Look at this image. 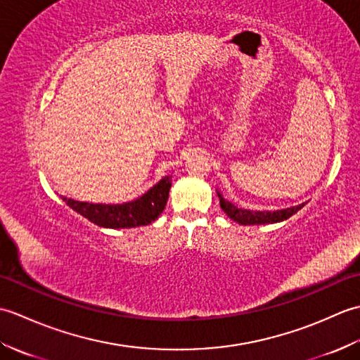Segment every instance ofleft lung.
I'll use <instances>...</instances> for the list:
<instances>
[{
    "label": "left lung",
    "mask_w": 360,
    "mask_h": 360,
    "mask_svg": "<svg viewBox=\"0 0 360 360\" xmlns=\"http://www.w3.org/2000/svg\"><path fill=\"white\" fill-rule=\"evenodd\" d=\"M218 198H219V204H221V209L224 210L226 215L233 219L235 223L243 224V226H254V224H274V223H281V221H285L288 218H290L300 210L304 204L307 202H302L298 205H294V207H288V209H280V210H248V209H241L238 205L232 204L231 201L224 200L223 193L217 190Z\"/></svg>",
    "instance_id": "8db88e82"
}]
</instances>
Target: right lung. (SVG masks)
I'll list each match as a JSON object with an SVG mask.
<instances>
[{
	"instance_id": "obj_1",
	"label": "right lung",
	"mask_w": 360,
	"mask_h": 360,
	"mask_svg": "<svg viewBox=\"0 0 360 360\" xmlns=\"http://www.w3.org/2000/svg\"><path fill=\"white\" fill-rule=\"evenodd\" d=\"M172 188V174L164 176L158 184L153 186L148 192L136 198L133 201L122 204H94L85 201H75L71 198L62 196V200L83 218L98 227L106 229H129L147 226L165 209L168 193Z\"/></svg>"
}]
</instances>
